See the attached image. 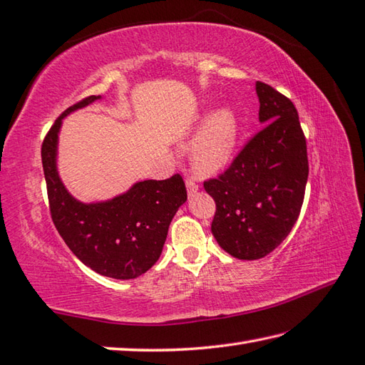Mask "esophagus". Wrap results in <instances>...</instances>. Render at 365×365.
Wrapping results in <instances>:
<instances>
[{"mask_svg":"<svg viewBox=\"0 0 365 365\" xmlns=\"http://www.w3.org/2000/svg\"><path fill=\"white\" fill-rule=\"evenodd\" d=\"M197 190H199V187H197V183L192 180V178H187V191H188V196L190 197H192L197 192Z\"/></svg>","mask_w":365,"mask_h":365,"instance_id":"esophagus-1","label":"esophagus"}]
</instances>
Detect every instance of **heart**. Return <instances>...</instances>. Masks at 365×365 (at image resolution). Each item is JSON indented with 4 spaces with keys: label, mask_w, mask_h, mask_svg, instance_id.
Listing matches in <instances>:
<instances>
[{
    "label": "heart",
    "mask_w": 365,
    "mask_h": 365,
    "mask_svg": "<svg viewBox=\"0 0 365 365\" xmlns=\"http://www.w3.org/2000/svg\"><path fill=\"white\" fill-rule=\"evenodd\" d=\"M240 125L230 107H220L204 120L190 142V161L199 174L210 175L231 163L239 142Z\"/></svg>",
    "instance_id": "obj_1"
}]
</instances>
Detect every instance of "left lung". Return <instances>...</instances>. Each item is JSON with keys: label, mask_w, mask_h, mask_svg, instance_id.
<instances>
[{"label": "left lung", "mask_w": 365, "mask_h": 365, "mask_svg": "<svg viewBox=\"0 0 365 365\" xmlns=\"http://www.w3.org/2000/svg\"><path fill=\"white\" fill-rule=\"evenodd\" d=\"M259 121L230 169L204 182L215 199L212 234L237 259H261L282 244L299 218L309 178L307 142L291 99L256 82Z\"/></svg>", "instance_id": "1"}]
</instances>
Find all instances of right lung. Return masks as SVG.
<instances>
[{
  "instance_id": "add662e5",
  "label": "right lung",
  "mask_w": 365,
  "mask_h": 365,
  "mask_svg": "<svg viewBox=\"0 0 365 365\" xmlns=\"http://www.w3.org/2000/svg\"><path fill=\"white\" fill-rule=\"evenodd\" d=\"M96 99L101 96H88L64 110L42 142L50 215L71 252L85 266L99 275L131 280L158 261L170 221L187 201V188L175 174L166 180L138 182L123 195L101 202L85 204L71 196L56 169L58 134L64 117Z\"/></svg>"
}]
</instances>
